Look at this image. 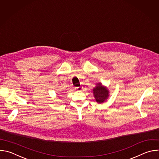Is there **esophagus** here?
<instances>
[{
	"label": "esophagus",
	"instance_id": "34e87169",
	"mask_svg": "<svg viewBox=\"0 0 159 159\" xmlns=\"http://www.w3.org/2000/svg\"><path fill=\"white\" fill-rule=\"evenodd\" d=\"M75 89L77 90H78V91H80V90L82 89V87H75Z\"/></svg>",
	"mask_w": 159,
	"mask_h": 159
}]
</instances>
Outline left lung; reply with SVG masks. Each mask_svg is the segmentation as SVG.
<instances>
[{
    "label": "left lung",
    "instance_id": "obj_1",
    "mask_svg": "<svg viewBox=\"0 0 159 159\" xmlns=\"http://www.w3.org/2000/svg\"><path fill=\"white\" fill-rule=\"evenodd\" d=\"M93 92L96 101L99 104L106 102L109 97L108 89L101 82L96 84V87L93 90Z\"/></svg>",
    "mask_w": 159,
    "mask_h": 159
}]
</instances>
